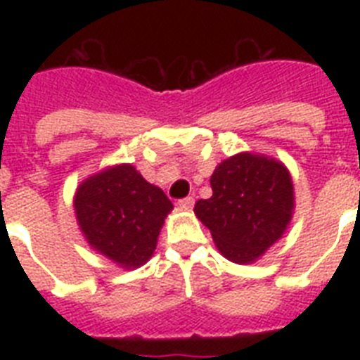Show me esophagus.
<instances>
[{
  "label": "esophagus",
  "mask_w": 360,
  "mask_h": 360,
  "mask_svg": "<svg viewBox=\"0 0 360 360\" xmlns=\"http://www.w3.org/2000/svg\"><path fill=\"white\" fill-rule=\"evenodd\" d=\"M178 205H180L182 209H193V205H195V198H193V196H187V198L178 200Z\"/></svg>",
  "instance_id": "esophagus-1"
}]
</instances>
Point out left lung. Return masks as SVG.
Instances as JSON below:
<instances>
[{"mask_svg": "<svg viewBox=\"0 0 360 360\" xmlns=\"http://www.w3.org/2000/svg\"><path fill=\"white\" fill-rule=\"evenodd\" d=\"M211 187L212 196L196 202L195 214L229 262H256L285 234L294 212V184L281 162L238 153L216 165Z\"/></svg>", "mask_w": 360, "mask_h": 360, "instance_id": "left-lung-1", "label": "left lung"}]
</instances>
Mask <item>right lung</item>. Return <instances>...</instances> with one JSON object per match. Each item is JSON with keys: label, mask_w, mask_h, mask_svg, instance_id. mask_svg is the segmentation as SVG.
Masks as SVG:
<instances>
[{"label": "right lung", "mask_w": 360, "mask_h": 360, "mask_svg": "<svg viewBox=\"0 0 360 360\" xmlns=\"http://www.w3.org/2000/svg\"><path fill=\"white\" fill-rule=\"evenodd\" d=\"M73 207L91 249L124 269L144 265L157 249L173 203L129 164L108 167L77 187Z\"/></svg>", "instance_id": "obj_1"}]
</instances>
